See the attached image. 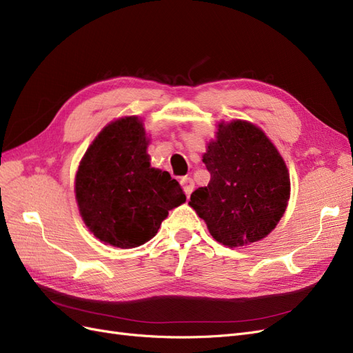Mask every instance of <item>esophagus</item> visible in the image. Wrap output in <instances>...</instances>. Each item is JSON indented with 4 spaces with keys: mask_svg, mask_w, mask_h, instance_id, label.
I'll return each mask as SVG.
<instances>
[{
    "mask_svg": "<svg viewBox=\"0 0 353 353\" xmlns=\"http://www.w3.org/2000/svg\"><path fill=\"white\" fill-rule=\"evenodd\" d=\"M181 185H183V188H184L185 196L190 197V194L193 193V190H194V181L188 176H184L183 179H181Z\"/></svg>",
    "mask_w": 353,
    "mask_h": 353,
    "instance_id": "esophagus-1",
    "label": "esophagus"
}]
</instances>
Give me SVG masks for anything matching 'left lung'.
<instances>
[{
    "label": "left lung",
    "instance_id": "left-lung-1",
    "mask_svg": "<svg viewBox=\"0 0 353 353\" xmlns=\"http://www.w3.org/2000/svg\"><path fill=\"white\" fill-rule=\"evenodd\" d=\"M203 162L210 181L191 194L188 205L205 219L212 237L237 248L268 236L285 212L290 178L266 135L244 121L221 123Z\"/></svg>",
    "mask_w": 353,
    "mask_h": 353
}]
</instances>
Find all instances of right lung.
Here are the masks:
<instances>
[{
    "label": "right lung",
    "mask_w": 353,
    "mask_h": 353,
    "mask_svg": "<svg viewBox=\"0 0 353 353\" xmlns=\"http://www.w3.org/2000/svg\"><path fill=\"white\" fill-rule=\"evenodd\" d=\"M138 117L109 123L81 160L74 193L94 236L121 249L153 239L170 209L185 201L179 183L150 168Z\"/></svg>",
    "instance_id": "1"
}]
</instances>
